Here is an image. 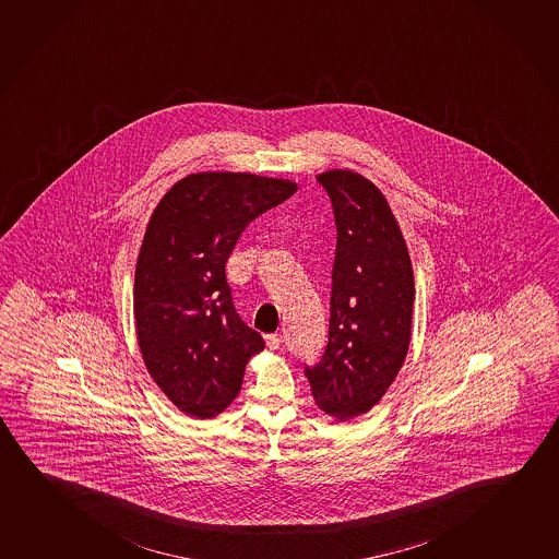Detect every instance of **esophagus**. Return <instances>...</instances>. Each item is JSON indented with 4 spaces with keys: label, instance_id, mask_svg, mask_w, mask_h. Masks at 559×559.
<instances>
[{
    "label": "esophagus",
    "instance_id": "esophagus-1",
    "mask_svg": "<svg viewBox=\"0 0 559 559\" xmlns=\"http://www.w3.org/2000/svg\"><path fill=\"white\" fill-rule=\"evenodd\" d=\"M265 342H267L269 349H278L283 338H281V334H267V336H265Z\"/></svg>",
    "mask_w": 559,
    "mask_h": 559
}]
</instances>
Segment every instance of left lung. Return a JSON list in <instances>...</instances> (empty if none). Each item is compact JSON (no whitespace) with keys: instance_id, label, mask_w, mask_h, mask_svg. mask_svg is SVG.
I'll use <instances>...</instances> for the list:
<instances>
[{"instance_id":"obj_1","label":"left lung","mask_w":559,"mask_h":559,"mask_svg":"<svg viewBox=\"0 0 559 559\" xmlns=\"http://www.w3.org/2000/svg\"><path fill=\"white\" fill-rule=\"evenodd\" d=\"M336 221L331 326L323 357L306 367L316 404L349 421L381 402L412 341V259L386 198L348 169L317 175Z\"/></svg>"}]
</instances>
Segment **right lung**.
<instances>
[{"label":"right lung","mask_w":559,"mask_h":559,"mask_svg":"<svg viewBox=\"0 0 559 559\" xmlns=\"http://www.w3.org/2000/svg\"><path fill=\"white\" fill-rule=\"evenodd\" d=\"M296 190L288 178L192 173L150 217L134 275L138 346L155 384L190 417L225 412L265 348L236 313L225 265L243 228Z\"/></svg>","instance_id":"add662e5"}]
</instances>
